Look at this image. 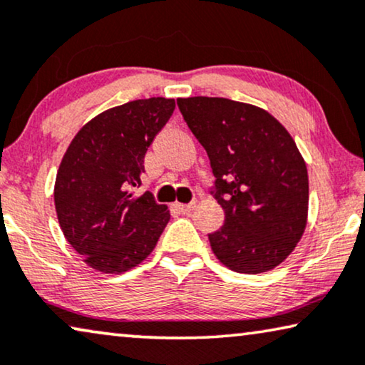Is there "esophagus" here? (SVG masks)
Listing matches in <instances>:
<instances>
[{"mask_svg":"<svg viewBox=\"0 0 365 365\" xmlns=\"http://www.w3.org/2000/svg\"><path fill=\"white\" fill-rule=\"evenodd\" d=\"M174 207H176L179 212L181 214H191L194 207H195V202H189V204H174Z\"/></svg>","mask_w":365,"mask_h":365,"instance_id":"34e87169","label":"esophagus"}]
</instances>
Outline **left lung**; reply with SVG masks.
Masks as SVG:
<instances>
[{
  "label": "left lung",
  "instance_id": "8db88e82",
  "mask_svg": "<svg viewBox=\"0 0 365 365\" xmlns=\"http://www.w3.org/2000/svg\"><path fill=\"white\" fill-rule=\"evenodd\" d=\"M207 153L225 220L209 234L215 257L239 273L279 265L303 235L308 170L287 128L265 110L220 97L178 98Z\"/></svg>",
  "mask_w": 365,
  "mask_h": 365
}]
</instances>
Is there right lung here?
Listing matches in <instances>:
<instances>
[{"mask_svg":"<svg viewBox=\"0 0 365 365\" xmlns=\"http://www.w3.org/2000/svg\"><path fill=\"white\" fill-rule=\"evenodd\" d=\"M173 98L133 100L97 115L68 145L54 186L68 244L97 272L123 273L153 252L170 210L140 197L145 155L174 112Z\"/></svg>","mask_w":365,"mask_h":365,"instance_id":"1","label":"right lung"}]
</instances>
